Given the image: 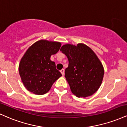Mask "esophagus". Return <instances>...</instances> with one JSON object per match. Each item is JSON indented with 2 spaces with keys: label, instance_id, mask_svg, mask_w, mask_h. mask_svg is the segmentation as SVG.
<instances>
[{
  "label": "esophagus",
  "instance_id": "34e87169",
  "mask_svg": "<svg viewBox=\"0 0 127 127\" xmlns=\"http://www.w3.org/2000/svg\"><path fill=\"white\" fill-rule=\"evenodd\" d=\"M60 73H62V74L63 76H64V69H62L60 70Z\"/></svg>",
  "mask_w": 127,
  "mask_h": 127
}]
</instances>
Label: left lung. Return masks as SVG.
Masks as SVG:
<instances>
[{
	"label": "left lung",
	"mask_w": 127,
	"mask_h": 127,
	"mask_svg": "<svg viewBox=\"0 0 127 127\" xmlns=\"http://www.w3.org/2000/svg\"><path fill=\"white\" fill-rule=\"evenodd\" d=\"M60 51L68 60L65 77L71 92L78 97H86L94 94L101 85L104 69L94 51L82 43L76 46L65 44Z\"/></svg>",
	"instance_id": "1"
}]
</instances>
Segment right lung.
Segmentation results:
<instances>
[{"label": "right lung", "mask_w": 127, "mask_h": 127, "mask_svg": "<svg viewBox=\"0 0 127 127\" xmlns=\"http://www.w3.org/2000/svg\"><path fill=\"white\" fill-rule=\"evenodd\" d=\"M61 43L55 41H36L25 52L19 65V73L24 86L35 95H44L62 76L50 60L59 51Z\"/></svg>", "instance_id": "add662e5"}]
</instances>
